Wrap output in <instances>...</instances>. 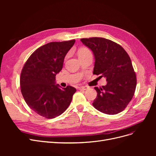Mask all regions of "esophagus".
<instances>
[{
    "instance_id": "obj_1",
    "label": "esophagus",
    "mask_w": 156,
    "mask_h": 156,
    "mask_svg": "<svg viewBox=\"0 0 156 156\" xmlns=\"http://www.w3.org/2000/svg\"><path fill=\"white\" fill-rule=\"evenodd\" d=\"M78 88L79 90H88L89 88V87H88L87 86H81V87H78Z\"/></svg>"
}]
</instances>
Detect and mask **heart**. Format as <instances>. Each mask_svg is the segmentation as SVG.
<instances>
[{
  "mask_svg": "<svg viewBox=\"0 0 156 156\" xmlns=\"http://www.w3.org/2000/svg\"><path fill=\"white\" fill-rule=\"evenodd\" d=\"M88 53H91L90 51L87 48H83L81 49H80L79 51V56H82L84 55H86Z\"/></svg>",
  "mask_w": 156,
  "mask_h": 156,
  "instance_id": "b5f03b06",
  "label": "heart"
}]
</instances>
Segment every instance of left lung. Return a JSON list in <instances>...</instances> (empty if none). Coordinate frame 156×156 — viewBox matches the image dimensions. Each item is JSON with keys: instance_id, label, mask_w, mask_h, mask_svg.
<instances>
[{"instance_id": "8db88e82", "label": "left lung", "mask_w": 156, "mask_h": 156, "mask_svg": "<svg viewBox=\"0 0 156 156\" xmlns=\"http://www.w3.org/2000/svg\"><path fill=\"white\" fill-rule=\"evenodd\" d=\"M90 49L95 58L93 74L104 77L105 86L95 87L97 97L92 105L107 115L124 110L134 96L136 74L129 56L121 45L103 37L81 39Z\"/></svg>"}]
</instances>
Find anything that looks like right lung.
<instances>
[{
    "mask_svg": "<svg viewBox=\"0 0 156 156\" xmlns=\"http://www.w3.org/2000/svg\"><path fill=\"white\" fill-rule=\"evenodd\" d=\"M75 40L50 42L41 46L28 58L20 77L21 91L27 104L37 115L54 119L67 109L76 89L61 88L56 75L63 67L66 55Z\"/></svg>",
    "mask_w": 156,
    "mask_h": 156,
    "instance_id": "add662e5",
    "label": "right lung"
}]
</instances>
